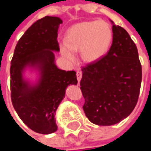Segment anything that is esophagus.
I'll list each match as a JSON object with an SVG mask.
<instances>
[{
  "label": "esophagus",
  "mask_w": 151,
  "mask_h": 151,
  "mask_svg": "<svg viewBox=\"0 0 151 151\" xmlns=\"http://www.w3.org/2000/svg\"><path fill=\"white\" fill-rule=\"evenodd\" d=\"M76 75H77V79H78V83H79L80 80H81V78H82V72L78 70V71L77 72V74H76Z\"/></svg>",
  "instance_id": "34e87169"
}]
</instances>
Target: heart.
Instances as JSON below:
<instances>
[{
    "mask_svg": "<svg viewBox=\"0 0 151 151\" xmlns=\"http://www.w3.org/2000/svg\"><path fill=\"white\" fill-rule=\"evenodd\" d=\"M113 39L110 25L103 20L82 22L73 25L67 31L66 42L60 44L62 55L70 61L74 60V51L80 50L84 61L93 62L103 57Z\"/></svg>",
    "mask_w": 151,
    "mask_h": 151,
    "instance_id": "heart-1",
    "label": "heart"
}]
</instances>
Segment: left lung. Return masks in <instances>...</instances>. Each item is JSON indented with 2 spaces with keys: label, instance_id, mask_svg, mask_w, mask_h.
I'll list each match as a JSON object with an SVG mask.
<instances>
[{
  "label": "left lung",
  "instance_id": "1",
  "mask_svg": "<svg viewBox=\"0 0 151 151\" xmlns=\"http://www.w3.org/2000/svg\"><path fill=\"white\" fill-rule=\"evenodd\" d=\"M110 21V49L100 60L82 67L80 81L84 114L98 126H112L128 116L137 104L142 81L136 44L124 28Z\"/></svg>",
  "mask_w": 151,
  "mask_h": 151
}]
</instances>
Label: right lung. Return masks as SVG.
Segmentation results:
<instances>
[{
  "mask_svg": "<svg viewBox=\"0 0 151 151\" xmlns=\"http://www.w3.org/2000/svg\"><path fill=\"white\" fill-rule=\"evenodd\" d=\"M62 20L45 16L34 23L19 40L11 60V99L19 118L32 131L49 134L57 130L55 114L69 84H77L74 71L59 69L53 51H59L58 28ZM38 67L39 84L30 86L22 73L26 66Z\"/></svg>",
  "mask_w": 151,
  "mask_h": 151,
  "instance_id": "obj_1",
  "label": "right lung"
}]
</instances>
